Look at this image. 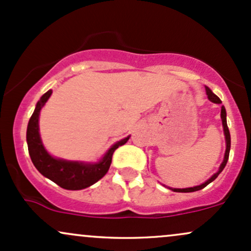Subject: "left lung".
<instances>
[{
	"label": "left lung",
	"mask_w": 251,
	"mask_h": 251,
	"mask_svg": "<svg viewBox=\"0 0 251 251\" xmlns=\"http://www.w3.org/2000/svg\"><path fill=\"white\" fill-rule=\"evenodd\" d=\"M206 89V94H207V98L208 100L211 101V102L213 103H222V101H220V99L214 94L213 92L208 87H205ZM220 118H222V124H223V130H224V136H225V143H226V149H225V155H224V159H223L222 164H220L218 172L214 173L213 175L211 176L210 178H208L207 181H205V182L199 184V186H194V187H188V188H172V187H167V188L172 189L173 192H178V193H191V192H197V191H200V189L205 188L206 186H207L208 183H211L212 181L216 180L217 177H218V175L220 173L223 172V169H224L225 166H226L227 163V159H228V153H230V148H231V138H230V131H228V127H227V123H226V111H225V107L222 106V111H220Z\"/></svg>",
	"instance_id": "1"
}]
</instances>
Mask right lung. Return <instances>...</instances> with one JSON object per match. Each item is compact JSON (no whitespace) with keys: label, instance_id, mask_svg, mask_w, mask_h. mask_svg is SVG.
<instances>
[{"label":"right lung","instance_id":"obj_1","mask_svg":"<svg viewBox=\"0 0 251 251\" xmlns=\"http://www.w3.org/2000/svg\"><path fill=\"white\" fill-rule=\"evenodd\" d=\"M52 90L50 89L40 98L35 104L31 119L27 126V145L31 159L41 175L53 181L59 187L69 191H79L98 182L108 172L112 163L113 152L121 145L125 144L130 136L114 143L106 153L98 162L68 161V159L53 157L46 150L39 133V115L40 111L48 102Z\"/></svg>","mask_w":251,"mask_h":251}]
</instances>
